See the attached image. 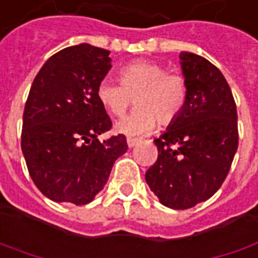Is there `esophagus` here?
<instances>
[{"mask_svg": "<svg viewBox=\"0 0 258 258\" xmlns=\"http://www.w3.org/2000/svg\"><path fill=\"white\" fill-rule=\"evenodd\" d=\"M127 144H128L130 149H133V147H136V146L139 144V140H137V139H128V140H127Z\"/></svg>", "mask_w": 258, "mask_h": 258, "instance_id": "obj_1", "label": "esophagus"}]
</instances>
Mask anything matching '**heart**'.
<instances>
[{
  "label": "heart",
  "instance_id": "1",
  "mask_svg": "<svg viewBox=\"0 0 258 258\" xmlns=\"http://www.w3.org/2000/svg\"><path fill=\"white\" fill-rule=\"evenodd\" d=\"M101 105L112 117H122L136 98L137 108L117 124L128 137L151 133L156 124L169 125L180 115L187 96L186 79L154 62H131L119 69V84L104 79L96 88Z\"/></svg>",
  "mask_w": 258,
  "mask_h": 258
}]
</instances>
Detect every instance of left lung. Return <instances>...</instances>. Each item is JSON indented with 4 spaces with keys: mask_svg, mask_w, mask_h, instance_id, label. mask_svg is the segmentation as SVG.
Returning a JSON list of instances; mask_svg holds the SVG:
<instances>
[{
    "mask_svg": "<svg viewBox=\"0 0 258 258\" xmlns=\"http://www.w3.org/2000/svg\"><path fill=\"white\" fill-rule=\"evenodd\" d=\"M187 96L180 115L154 143L157 162L146 182L164 207L187 209L209 199L230 172L238 147L237 108L218 68L182 51Z\"/></svg>",
    "mask_w": 258,
    "mask_h": 258,
    "instance_id": "left-lung-1",
    "label": "left lung"
}]
</instances>
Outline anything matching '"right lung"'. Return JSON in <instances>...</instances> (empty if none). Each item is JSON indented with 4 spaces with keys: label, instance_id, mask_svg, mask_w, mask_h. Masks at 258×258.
Returning <instances> with one entry per match:
<instances>
[{
    "label": "right lung",
    "instance_id": "add662e5",
    "mask_svg": "<svg viewBox=\"0 0 258 258\" xmlns=\"http://www.w3.org/2000/svg\"><path fill=\"white\" fill-rule=\"evenodd\" d=\"M111 68L109 51L81 43L53 54L31 85L21 150L34 185L54 202L94 201L128 149L122 134L98 140L111 128L96 95Z\"/></svg>",
    "mask_w": 258,
    "mask_h": 258
}]
</instances>
